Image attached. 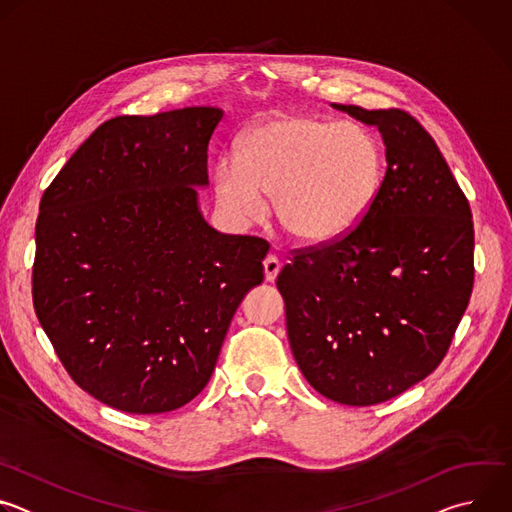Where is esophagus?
I'll return each instance as SVG.
<instances>
[{
	"instance_id": "1",
	"label": "esophagus",
	"mask_w": 512,
	"mask_h": 512,
	"mask_svg": "<svg viewBox=\"0 0 512 512\" xmlns=\"http://www.w3.org/2000/svg\"><path fill=\"white\" fill-rule=\"evenodd\" d=\"M279 269H281V263H279V259L275 257V255H267L265 259H263V271H265V281H275V277H277V273H279Z\"/></svg>"
}]
</instances>
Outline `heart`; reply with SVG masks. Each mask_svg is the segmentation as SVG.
Instances as JSON below:
<instances>
[{"instance_id":"1","label":"heart","mask_w":512,"mask_h":512,"mask_svg":"<svg viewBox=\"0 0 512 512\" xmlns=\"http://www.w3.org/2000/svg\"><path fill=\"white\" fill-rule=\"evenodd\" d=\"M381 150L356 123L273 115L251 127L237 156L214 170L216 200L239 223L263 216L273 194L277 223L298 241L320 245L348 235L381 184Z\"/></svg>"}]
</instances>
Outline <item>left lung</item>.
Wrapping results in <instances>:
<instances>
[{
	"instance_id": "1",
	"label": "left lung",
	"mask_w": 512,
	"mask_h": 512,
	"mask_svg": "<svg viewBox=\"0 0 512 512\" xmlns=\"http://www.w3.org/2000/svg\"><path fill=\"white\" fill-rule=\"evenodd\" d=\"M334 109L375 125L387 172L344 237L296 249L277 275L291 352L326 399L367 407L437 369L474 285L468 198L440 148L401 109Z\"/></svg>"
}]
</instances>
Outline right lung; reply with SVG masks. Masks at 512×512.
<instances>
[{
  "mask_svg": "<svg viewBox=\"0 0 512 512\" xmlns=\"http://www.w3.org/2000/svg\"><path fill=\"white\" fill-rule=\"evenodd\" d=\"M223 109L99 125L40 200L32 298L66 373L125 413L192 401L263 281L269 243L214 231L198 208Z\"/></svg>",
  "mask_w": 512,
  "mask_h": 512,
  "instance_id": "right-lung-1",
  "label": "right lung"
}]
</instances>
